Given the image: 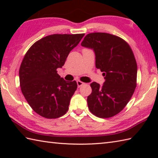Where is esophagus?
<instances>
[{"label":"esophagus","instance_id":"1","mask_svg":"<svg viewBox=\"0 0 158 158\" xmlns=\"http://www.w3.org/2000/svg\"><path fill=\"white\" fill-rule=\"evenodd\" d=\"M77 85H78V87L79 88V87H81V85H83L84 84V82H82V81H77Z\"/></svg>","mask_w":158,"mask_h":158}]
</instances>
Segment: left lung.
Wrapping results in <instances>:
<instances>
[{"mask_svg": "<svg viewBox=\"0 0 158 158\" xmlns=\"http://www.w3.org/2000/svg\"><path fill=\"white\" fill-rule=\"evenodd\" d=\"M81 45L94 52L95 67L103 72L105 79L102 85L90 84L89 110L103 118L114 116L123 109L135 92L137 65L132 51L121 37L106 33L88 34Z\"/></svg>", "mask_w": 158, "mask_h": 158, "instance_id": "1", "label": "left lung"}]
</instances>
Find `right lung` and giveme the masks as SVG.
I'll use <instances>...</instances> for the list:
<instances>
[{
    "mask_svg": "<svg viewBox=\"0 0 158 158\" xmlns=\"http://www.w3.org/2000/svg\"><path fill=\"white\" fill-rule=\"evenodd\" d=\"M84 34H53L40 40L26 52L19 69L20 86L33 110L47 118H56L68 110L75 92V81H66L57 74L69 52Z\"/></svg>",
    "mask_w": 158,
    "mask_h": 158,
    "instance_id": "1",
    "label": "right lung"
}]
</instances>
